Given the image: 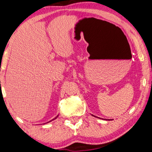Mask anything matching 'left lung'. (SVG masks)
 I'll return each mask as SVG.
<instances>
[{
	"mask_svg": "<svg viewBox=\"0 0 152 152\" xmlns=\"http://www.w3.org/2000/svg\"><path fill=\"white\" fill-rule=\"evenodd\" d=\"M93 116H94V115H93Z\"/></svg>",
	"mask_w": 152,
	"mask_h": 152,
	"instance_id": "8db88e82",
	"label": "left lung"
}]
</instances>
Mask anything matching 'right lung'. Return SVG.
<instances>
[{"label":"right lung","instance_id":"obj_1","mask_svg":"<svg viewBox=\"0 0 152 152\" xmlns=\"http://www.w3.org/2000/svg\"><path fill=\"white\" fill-rule=\"evenodd\" d=\"M58 115H57V116H56V117H55V118H54V119H52V120H50V121H49V122H51V121H52V120H55V119H56V118H58ZM46 122V123H48V122Z\"/></svg>","mask_w":152,"mask_h":152}]
</instances>
